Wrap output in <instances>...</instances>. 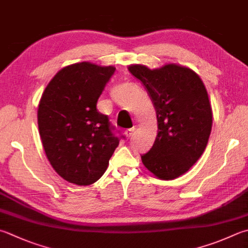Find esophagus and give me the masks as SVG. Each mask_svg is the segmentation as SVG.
<instances>
[{"label":"esophagus","instance_id":"obj_1","mask_svg":"<svg viewBox=\"0 0 248 248\" xmlns=\"http://www.w3.org/2000/svg\"><path fill=\"white\" fill-rule=\"evenodd\" d=\"M125 136H126V138H130V137H133V135H134V129H127V130H125Z\"/></svg>","mask_w":248,"mask_h":248}]
</instances>
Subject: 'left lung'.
<instances>
[{"label":"left lung","mask_w":248,"mask_h":248,"mask_svg":"<svg viewBox=\"0 0 248 248\" xmlns=\"http://www.w3.org/2000/svg\"><path fill=\"white\" fill-rule=\"evenodd\" d=\"M156 111L157 136L143 165L157 178L175 179L188 171L207 146L213 112L206 88L197 73L178 64L149 69L132 64Z\"/></svg>","instance_id":"left-lung-1"}]
</instances>
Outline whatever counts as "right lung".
<instances>
[{
	"instance_id": "1",
	"label": "right lung",
	"mask_w": 248,
	"mask_h": 248,
	"mask_svg": "<svg viewBox=\"0 0 248 248\" xmlns=\"http://www.w3.org/2000/svg\"><path fill=\"white\" fill-rule=\"evenodd\" d=\"M115 68L78 62L64 67L42 95L37 124L44 150L56 172L71 184L88 186L104 175L120 139L98 98Z\"/></svg>"
}]
</instances>
